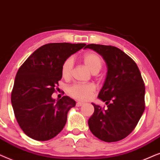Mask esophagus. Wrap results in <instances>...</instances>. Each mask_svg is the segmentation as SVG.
I'll return each mask as SVG.
<instances>
[{
    "label": "esophagus",
    "mask_w": 160,
    "mask_h": 160,
    "mask_svg": "<svg viewBox=\"0 0 160 160\" xmlns=\"http://www.w3.org/2000/svg\"><path fill=\"white\" fill-rule=\"evenodd\" d=\"M83 102H77V103H76V105L77 106H78V107H80V106H82V105H83Z\"/></svg>",
    "instance_id": "34e87169"
}]
</instances>
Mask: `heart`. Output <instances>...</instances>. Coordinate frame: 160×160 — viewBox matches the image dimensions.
<instances>
[{
    "label": "heart",
    "mask_w": 160,
    "mask_h": 160,
    "mask_svg": "<svg viewBox=\"0 0 160 160\" xmlns=\"http://www.w3.org/2000/svg\"><path fill=\"white\" fill-rule=\"evenodd\" d=\"M83 62L88 69L93 73H97L101 69L103 60L99 54L94 52H87L82 57ZM73 61L72 58H68L63 63L61 67V74L63 78H69L71 76ZM68 92L72 97L78 99L86 100L92 97L95 92V88L90 84L74 83L68 88Z\"/></svg>",
    "instance_id": "obj_1"
}]
</instances>
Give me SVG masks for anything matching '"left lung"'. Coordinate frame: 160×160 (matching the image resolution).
<instances>
[{"instance_id": "1", "label": "left lung", "mask_w": 160, "mask_h": 160, "mask_svg": "<svg viewBox=\"0 0 160 160\" xmlns=\"http://www.w3.org/2000/svg\"><path fill=\"white\" fill-rule=\"evenodd\" d=\"M103 57L107 77L98 98L108 108L92 105L94 112L88 119L93 135L105 142H116L128 136L137 126L145 110V84L132 58L114 46L90 44Z\"/></svg>"}]
</instances>
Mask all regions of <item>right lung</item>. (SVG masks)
I'll return each instance as SVG.
<instances>
[{
	"label": "right lung",
	"mask_w": 160,
	"mask_h": 160,
	"mask_svg": "<svg viewBox=\"0 0 160 160\" xmlns=\"http://www.w3.org/2000/svg\"><path fill=\"white\" fill-rule=\"evenodd\" d=\"M86 45L46 44L34 51L18 69L11 101L19 126L32 139L49 140L64 127L75 101L67 96L55 101L52 94L62 78L63 63Z\"/></svg>",
	"instance_id": "right-lung-1"
}]
</instances>
